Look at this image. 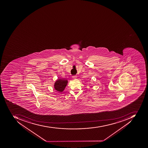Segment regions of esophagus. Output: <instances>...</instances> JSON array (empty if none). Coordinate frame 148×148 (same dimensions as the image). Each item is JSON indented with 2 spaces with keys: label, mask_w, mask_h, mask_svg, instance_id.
Here are the masks:
<instances>
[{
  "label": "esophagus",
  "mask_w": 148,
  "mask_h": 148,
  "mask_svg": "<svg viewBox=\"0 0 148 148\" xmlns=\"http://www.w3.org/2000/svg\"><path fill=\"white\" fill-rule=\"evenodd\" d=\"M77 77L76 75H74V76H73V78L74 79H75L77 78Z\"/></svg>",
  "instance_id": "1"
}]
</instances>
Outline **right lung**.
<instances>
[{
    "mask_svg": "<svg viewBox=\"0 0 148 148\" xmlns=\"http://www.w3.org/2000/svg\"><path fill=\"white\" fill-rule=\"evenodd\" d=\"M68 83L67 80H62L61 79H59L55 82L54 87L55 89L59 92H62L64 90Z\"/></svg>",
    "mask_w": 148,
    "mask_h": 148,
    "instance_id": "add662e5",
    "label": "right lung"
}]
</instances>
